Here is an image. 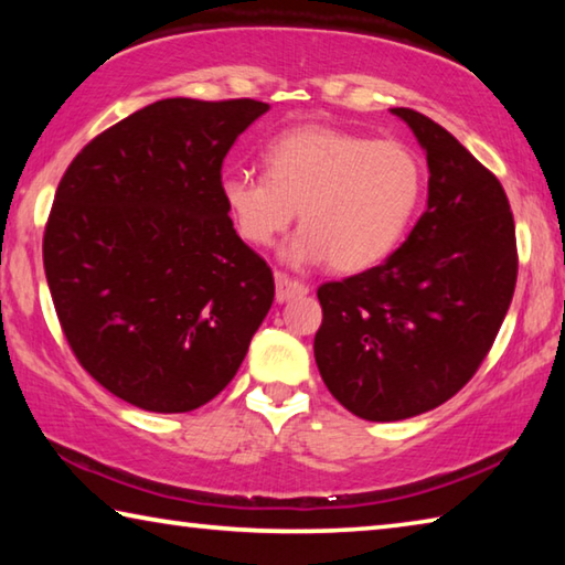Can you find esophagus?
<instances>
[{
  "label": "esophagus",
  "mask_w": 565,
  "mask_h": 565,
  "mask_svg": "<svg viewBox=\"0 0 565 565\" xmlns=\"http://www.w3.org/2000/svg\"><path fill=\"white\" fill-rule=\"evenodd\" d=\"M274 281H276V301H279V303H286V301L299 299V296L309 294V286L289 279L286 274H274Z\"/></svg>",
  "instance_id": "obj_1"
}]
</instances>
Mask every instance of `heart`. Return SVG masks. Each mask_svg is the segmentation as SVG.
I'll list each match as a JSON object with an SVG mask.
<instances>
[{"instance_id":"obj_1","label":"heart","mask_w":565,"mask_h":565,"mask_svg":"<svg viewBox=\"0 0 565 565\" xmlns=\"http://www.w3.org/2000/svg\"><path fill=\"white\" fill-rule=\"evenodd\" d=\"M264 174L226 171L218 194L236 234L269 246L294 224L281 248L291 266L331 264L356 274L386 259L406 236L420 194L424 164L394 139L303 124L264 149Z\"/></svg>"}]
</instances>
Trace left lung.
Here are the masks:
<instances>
[{
  "instance_id": "left-lung-1",
  "label": "left lung",
  "mask_w": 565,
  "mask_h": 565,
  "mask_svg": "<svg viewBox=\"0 0 565 565\" xmlns=\"http://www.w3.org/2000/svg\"><path fill=\"white\" fill-rule=\"evenodd\" d=\"M391 114L426 154V212L384 264L321 286L313 339L331 396L366 420L426 414L458 394L493 347L519 274L501 181L424 114Z\"/></svg>"
}]
</instances>
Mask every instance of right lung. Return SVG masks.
I'll list each match as a JSON object with an SVG mask.
<instances>
[{
    "label": "right lung",
    "mask_w": 565,
    "mask_h": 565,
    "mask_svg": "<svg viewBox=\"0 0 565 565\" xmlns=\"http://www.w3.org/2000/svg\"><path fill=\"white\" fill-rule=\"evenodd\" d=\"M254 99H161L89 141L56 189L44 271L74 356L154 414H186L236 376L274 276L228 218L218 181Z\"/></svg>",
    "instance_id": "obj_1"
}]
</instances>
